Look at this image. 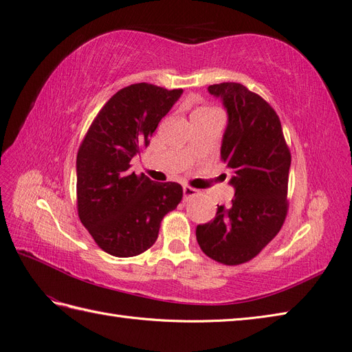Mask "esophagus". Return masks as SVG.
<instances>
[{
  "label": "esophagus",
  "instance_id": "34e87169",
  "mask_svg": "<svg viewBox=\"0 0 352 352\" xmlns=\"http://www.w3.org/2000/svg\"><path fill=\"white\" fill-rule=\"evenodd\" d=\"M196 195H199V191H197L196 188H191V187H188V186H184V187H183V197H184V200H188L190 197L196 196Z\"/></svg>",
  "mask_w": 352,
  "mask_h": 352
}]
</instances>
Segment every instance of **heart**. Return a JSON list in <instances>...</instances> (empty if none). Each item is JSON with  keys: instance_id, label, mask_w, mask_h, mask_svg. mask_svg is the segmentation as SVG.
<instances>
[{"instance_id": "1", "label": "heart", "mask_w": 352, "mask_h": 352, "mask_svg": "<svg viewBox=\"0 0 352 352\" xmlns=\"http://www.w3.org/2000/svg\"><path fill=\"white\" fill-rule=\"evenodd\" d=\"M206 111H210V109H197V111H195V112H206Z\"/></svg>"}]
</instances>
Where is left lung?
Instances as JSON below:
<instances>
[{
	"instance_id": "left-lung-1",
	"label": "left lung",
	"mask_w": 352,
	"mask_h": 352,
	"mask_svg": "<svg viewBox=\"0 0 352 352\" xmlns=\"http://www.w3.org/2000/svg\"><path fill=\"white\" fill-rule=\"evenodd\" d=\"M228 116L221 157L230 168L234 199L217 217L197 225L196 238L206 256L223 265H241L257 256L287 217L291 153L279 117L265 99L240 83L208 87Z\"/></svg>"
}]
</instances>
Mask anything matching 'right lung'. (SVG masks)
Returning <instances> with one entry per match:
<instances>
[{"mask_svg": "<svg viewBox=\"0 0 352 352\" xmlns=\"http://www.w3.org/2000/svg\"><path fill=\"white\" fill-rule=\"evenodd\" d=\"M183 95L149 83L121 89L99 111L77 152V209L85 228L111 256L152 247L161 221L183 199L177 183H155L130 171L157 124Z\"/></svg>", "mask_w": 352, "mask_h": 352, "instance_id": "add662e5", "label": "right lung"}]
</instances>
